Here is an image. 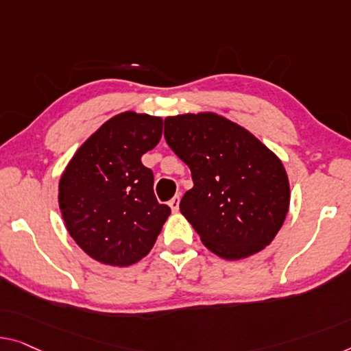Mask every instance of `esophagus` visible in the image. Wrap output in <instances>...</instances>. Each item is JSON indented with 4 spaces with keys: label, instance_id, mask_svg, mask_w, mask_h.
Returning a JSON list of instances; mask_svg holds the SVG:
<instances>
[{
    "label": "esophagus",
    "instance_id": "34e87169",
    "mask_svg": "<svg viewBox=\"0 0 351 351\" xmlns=\"http://www.w3.org/2000/svg\"><path fill=\"white\" fill-rule=\"evenodd\" d=\"M180 200H181V197L180 195H175L173 198H171V200L169 202V206H170V209L173 213H178V209H180Z\"/></svg>",
    "mask_w": 351,
    "mask_h": 351
}]
</instances>
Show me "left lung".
<instances>
[{
  "mask_svg": "<svg viewBox=\"0 0 351 351\" xmlns=\"http://www.w3.org/2000/svg\"><path fill=\"white\" fill-rule=\"evenodd\" d=\"M164 124L167 143L192 173L181 214L205 247L241 260L271 244L290 206L289 175L274 151L214 112L167 117Z\"/></svg>",
  "mask_w": 351,
  "mask_h": 351,
  "instance_id": "1",
  "label": "left lung"
}]
</instances>
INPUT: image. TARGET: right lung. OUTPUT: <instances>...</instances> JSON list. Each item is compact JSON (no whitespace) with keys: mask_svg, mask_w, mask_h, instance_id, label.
Masks as SVG:
<instances>
[{"mask_svg":"<svg viewBox=\"0 0 351 351\" xmlns=\"http://www.w3.org/2000/svg\"><path fill=\"white\" fill-rule=\"evenodd\" d=\"M160 135V117L118 113L85 140L62 171V221L78 247L99 263H137L170 216V208L156 200L153 171L142 164Z\"/></svg>","mask_w":351,"mask_h":351,"instance_id":"1","label":"right lung"}]
</instances>
